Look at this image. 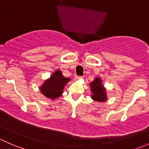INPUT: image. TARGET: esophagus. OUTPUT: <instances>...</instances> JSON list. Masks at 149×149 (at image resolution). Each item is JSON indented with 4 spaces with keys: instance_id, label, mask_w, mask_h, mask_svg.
Segmentation results:
<instances>
[{
    "instance_id": "esophagus-1",
    "label": "esophagus",
    "mask_w": 149,
    "mask_h": 149,
    "mask_svg": "<svg viewBox=\"0 0 149 149\" xmlns=\"http://www.w3.org/2000/svg\"><path fill=\"white\" fill-rule=\"evenodd\" d=\"M84 79V76H76V80H80V79Z\"/></svg>"
}]
</instances>
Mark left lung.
Wrapping results in <instances>:
<instances>
[{
  "mask_svg": "<svg viewBox=\"0 0 149 149\" xmlns=\"http://www.w3.org/2000/svg\"><path fill=\"white\" fill-rule=\"evenodd\" d=\"M91 88L93 95L91 98L93 100L97 101H104L106 100V95L105 93L104 88L101 86V81L100 79L97 78L95 81L91 83Z\"/></svg>",
  "mask_w": 149,
  "mask_h": 149,
  "instance_id": "1",
  "label": "left lung"
}]
</instances>
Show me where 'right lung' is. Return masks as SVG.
Returning a JSON list of instances; mask_svg holds the SVG:
<instances>
[{
  "label": "right lung",
  "instance_id": "add662e5",
  "mask_svg": "<svg viewBox=\"0 0 149 149\" xmlns=\"http://www.w3.org/2000/svg\"><path fill=\"white\" fill-rule=\"evenodd\" d=\"M69 80L64 77L60 70H57L40 87V91L47 98L54 99L62 94L63 88Z\"/></svg>",
  "mask_w": 149,
  "mask_h": 149
}]
</instances>
